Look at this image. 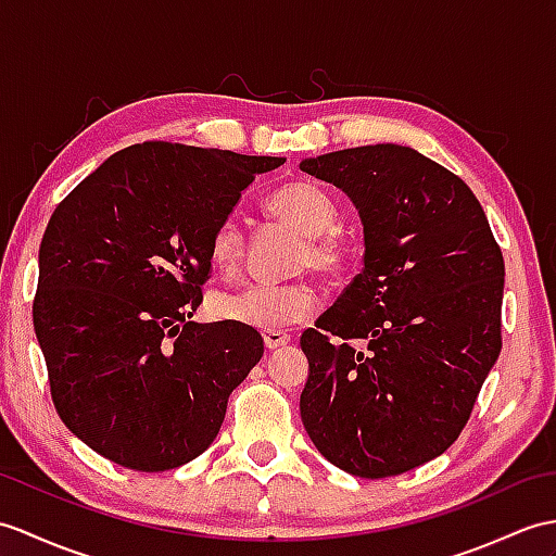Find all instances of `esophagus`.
Wrapping results in <instances>:
<instances>
[{"label": "esophagus", "mask_w": 556, "mask_h": 556, "mask_svg": "<svg viewBox=\"0 0 556 556\" xmlns=\"http://www.w3.org/2000/svg\"><path fill=\"white\" fill-rule=\"evenodd\" d=\"M263 341H265L267 351H275V348L287 345L291 341V337H289V333H283V331H265Z\"/></svg>", "instance_id": "esophagus-1"}]
</instances>
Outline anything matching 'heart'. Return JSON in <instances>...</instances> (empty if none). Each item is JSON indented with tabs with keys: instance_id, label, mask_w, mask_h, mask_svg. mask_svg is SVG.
Here are the masks:
<instances>
[{
	"instance_id": "heart-1",
	"label": "heart",
	"mask_w": 556,
	"mask_h": 556,
	"mask_svg": "<svg viewBox=\"0 0 556 556\" xmlns=\"http://www.w3.org/2000/svg\"><path fill=\"white\" fill-rule=\"evenodd\" d=\"M267 211L305 237L299 267H309L321 277H339L343 273L345 247L331 235L339 223V211L325 189L309 182L283 185L267 201ZM243 247L247 241L237 219H223L208 241V257L217 273L235 275L243 261ZM315 305L317 295L305 281L247 283L219 293L213 301V315L241 327L277 331L307 319Z\"/></svg>"
}]
</instances>
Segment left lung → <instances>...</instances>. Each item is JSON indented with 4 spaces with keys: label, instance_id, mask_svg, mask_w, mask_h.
Segmentation results:
<instances>
[{
    "label": "left lung",
    "instance_id": "obj_1",
    "mask_svg": "<svg viewBox=\"0 0 556 556\" xmlns=\"http://www.w3.org/2000/svg\"><path fill=\"white\" fill-rule=\"evenodd\" d=\"M301 170L341 189L365 235L363 273L301 337L303 426L333 467L405 473L457 441L497 363L505 261L473 191L415 149L331 151Z\"/></svg>",
    "mask_w": 556,
    "mask_h": 556
}]
</instances>
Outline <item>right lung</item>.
<instances>
[{
	"instance_id": "add662e5",
	"label": "right lung",
	"mask_w": 556,
	"mask_h": 556,
	"mask_svg": "<svg viewBox=\"0 0 556 556\" xmlns=\"http://www.w3.org/2000/svg\"><path fill=\"white\" fill-rule=\"evenodd\" d=\"M283 161L147 141L56 205L33 321L59 417L101 457L167 471L215 441L265 348L253 327L191 321L208 241L255 175Z\"/></svg>"
}]
</instances>
